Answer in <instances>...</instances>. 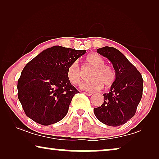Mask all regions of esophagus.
I'll list each match as a JSON object with an SVG mask.
<instances>
[{
	"mask_svg": "<svg viewBox=\"0 0 159 159\" xmlns=\"http://www.w3.org/2000/svg\"><path fill=\"white\" fill-rule=\"evenodd\" d=\"M84 94H86L87 95H92L93 93L92 92H84Z\"/></svg>",
	"mask_w": 159,
	"mask_h": 159,
	"instance_id": "34e87169",
	"label": "esophagus"
}]
</instances>
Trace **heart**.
<instances>
[{"label":"heart","mask_w":159,"mask_h":159,"mask_svg":"<svg viewBox=\"0 0 159 159\" xmlns=\"http://www.w3.org/2000/svg\"><path fill=\"white\" fill-rule=\"evenodd\" d=\"M86 61L94 67L90 75V80L81 84V88L87 91H97L106 87H110L116 79V74L113 68L105 65V61L102 56L97 53H92L86 57ZM67 78L71 83L80 84L81 72L77 61L69 65L67 69Z\"/></svg>","instance_id":"obj_1"}]
</instances>
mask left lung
<instances>
[{"label": "left lung", "mask_w": 159, "mask_h": 159, "mask_svg": "<svg viewBox=\"0 0 159 159\" xmlns=\"http://www.w3.org/2000/svg\"><path fill=\"white\" fill-rule=\"evenodd\" d=\"M97 52L112 63L116 79L109 92L103 94V103L94 108V114L102 123L118 127L135 114L142 98L143 80L136 67L119 50L105 46L97 49Z\"/></svg>", "instance_id": "left-lung-1"}]
</instances>
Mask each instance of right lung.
Returning <instances> with one entry per match:
<instances>
[{
    "label": "right lung",
    "instance_id": "right-lung-1",
    "mask_svg": "<svg viewBox=\"0 0 159 159\" xmlns=\"http://www.w3.org/2000/svg\"><path fill=\"white\" fill-rule=\"evenodd\" d=\"M85 53V50L55 45L27 64L17 89L18 98L29 118L45 126L64 118L72 98L79 92L67 78V69Z\"/></svg>",
    "mask_w": 159,
    "mask_h": 159
}]
</instances>
